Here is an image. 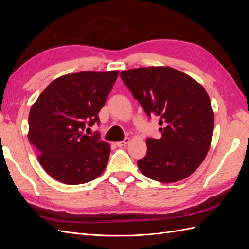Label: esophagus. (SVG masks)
<instances>
[{
    "label": "esophagus",
    "instance_id": "34e87169",
    "mask_svg": "<svg viewBox=\"0 0 249 249\" xmlns=\"http://www.w3.org/2000/svg\"><path fill=\"white\" fill-rule=\"evenodd\" d=\"M129 142H130V138H125V139L123 140V141H117V142H116V145L119 146V147H122V146L126 145Z\"/></svg>",
    "mask_w": 249,
    "mask_h": 249
}]
</instances>
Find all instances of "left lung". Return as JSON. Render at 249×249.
<instances>
[{
	"instance_id": "8db88e82",
	"label": "left lung",
	"mask_w": 249,
	"mask_h": 249,
	"mask_svg": "<svg viewBox=\"0 0 249 249\" xmlns=\"http://www.w3.org/2000/svg\"><path fill=\"white\" fill-rule=\"evenodd\" d=\"M147 116L160 118V139H146L147 153L137 162L145 177L160 183L182 180L196 170L210 149L214 112L198 82L169 66L120 72Z\"/></svg>"
}]
</instances>
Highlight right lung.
<instances>
[{
    "instance_id": "right-lung-1",
    "label": "right lung",
    "mask_w": 249,
    "mask_h": 249,
    "mask_svg": "<svg viewBox=\"0 0 249 249\" xmlns=\"http://www.w3.org/2000/svg\"><path fill=\"white\" fill-rule=\"evenodd\" d=\"M118 71H81L57 78L29 113L28 138L49 176L66 185L91 182L106 168L110 144L83 134L99 123Z\"/></svg>"
}]
</instances>
